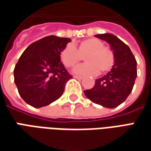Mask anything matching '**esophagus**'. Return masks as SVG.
<instances>
[{
  "label": "esophagus",
  "mask_w": 151,
  "mask_h": 151,
  "mask_svg": "<svg viewBox=\"0 0 151 151\" xmlns=\"http://www.w3.org/2000/svg\"><path fill=\"white\" fill-rule=\"evenodd\" d=\"M74 78L75 79H77V80H82L83 79L82 76H74Z\"/></svg>",
  "instance_id": "1"
}]
</instances>
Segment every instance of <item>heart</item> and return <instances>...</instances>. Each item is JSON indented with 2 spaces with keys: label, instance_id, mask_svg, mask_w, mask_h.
Returning <instances> with one entry per match:
<instances>
[{
  "label": "heart",
  "instance_id": "obj_1",
  "mask_svg": "<svg viewBox=\"0 0 151 151\" xmlns=\"http://www.w3.org/2000/svg\"><path fill=\"white\" fill-rule=\"evenodd\" d=\"M81 57H85L86 63L73 70V73L81 76L106 73L112 69L115 62L113 50L104 47L101 40L94 38L83 40L77 47L67 44L60 54L62 64L67 68L77 65Z\"/></svg>",
  "mask_w": 151,
  "mask_h": 151
}]
</instances>
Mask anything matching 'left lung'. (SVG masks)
<instances>
[{
    "label": "left lung",
    "mask_w": 151,
    "mask_h": 151,
    "mask_svg": "<svg viewBox=\"0 0 151 151\" xmlns=\"http://www.w3.org/2000/svg\"><path fill=\"white\" fill-rule=\"evenodd\" d=\"M95 37L110 44L115 62L111 70L84 93L94 104L113 109L125 101L132 90L137 76V61L129 47L115 35L102 34Z\"/></svg>",
    "instance_id": "1"
}]
</instances>
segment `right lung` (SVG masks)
I'll list each match as a JSON object with an SVG mask.
<instances>
[{"instance_id": "add662e5", "label": "right lung", "mask_w": 151, "mask_h": 151, "mask_svg": "<svg viewBox=\"0 0 151 151\" xmlns=\"http://www.w3.org/2000/svg\"><path fill=\"white\" fill-rule=\"evenodd\" d=\"M70 39L47 36L30 44L22 53L14 70V83L24 101L41 108L62 95L72 76L61 62L60 54Z\"/></svg>"}]
</instances>
